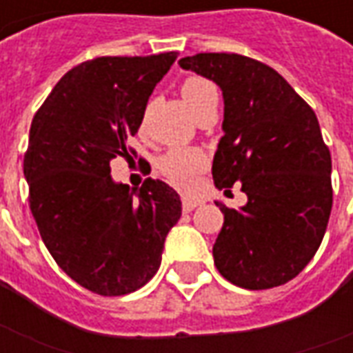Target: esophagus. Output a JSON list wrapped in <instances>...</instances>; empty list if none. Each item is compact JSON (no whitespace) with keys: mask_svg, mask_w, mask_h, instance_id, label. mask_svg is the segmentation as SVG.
<instances>
[{"mask_svg":"<svg viewBox=\"0 0 353 353\" xmlns=\"http://www.w3.org/2000/svg\"><path fill=\"white\" fill-rule=\"evenodd\" d=\"M181 202H183V212H192L194 208L202 204V200L192 199V196H183V199H181Z\"/></svg>","mask_w":353,"mask_h":353,"instance_id":"obj_1","label":"esophagus"}]
</instances>
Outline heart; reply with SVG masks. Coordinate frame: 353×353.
<instances>
[{
    "mask_svg": "<svg viewBox=\"0 0 353 353\" xmlns=\"http://www.w3.org/2000/svg\"><path fill=\"white\" fill-rule=\"evenodd\" d=\"M181 98L194 117L219 105V90L206 77L192 75L181 83ZM208 164L206 153L199 147H176L161 159V172L172 183L191 191Z\"/></svg>",
    "mask_w": 353,
    "mask_h": 353,
    "instance_id": "1",
    "label": "heart"
}]
</instances>
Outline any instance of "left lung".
Masks as SVG:
<instances>
[{
  "label": "left lung",
  "mask_w": 353,
  "mask_h": 353,
  "mask_svg": "<svg viewBox=\"0 0 353 353\" xmlns=\"http://www.w3.org/2000/svg\"><path fill=\"white\" fill-rule=\"evenodd\" d=\"M223 92V138L212 176L217 189L242 183L248 202L215 206L225 223L214 244L223 278L244 289L293 280L318 252L333 206L331 153L316 113L288 81L257 60L202 52L179 60Z\"/></svg>",
  "instance_id": "obj_1"
}]
</instances>
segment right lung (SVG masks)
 Here are the masks:
<instances>
[{"label":"right lung","mask_w":353,"mask_h":353,"mask_svg":"<svg viewBox=\"0 0 353 353\" xmlns=\"http://www.w3.org/2000/svg\"><path fill=\"white\" fill-rule=\"evenodd\" d=\"M177 52L101 57L68 72L30 128L24 177L47 250L73 281L117 296L143 288L162 261L181 200L161 179L117 183L109 162L132 159L147 100Z\"/></svg>","instance_id":"1"}]
</instances>
